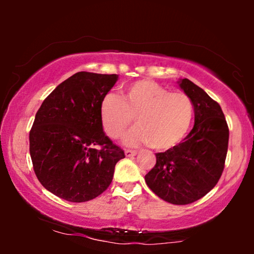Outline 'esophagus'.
<instances>
[{
  "label": "esophagus",
  "mask_w": 254,
  "mask_h": 254,
  "mask_svg": "<svg viewBox=\"0 0 254 254\" xmlns=\"http://www.w3.org/2000/svg\"><path fill=\"white\" fill-rule=\"evenodd\" d=\"M137 154V151H135V150H129V149H126V150H125V155L127 156V157H133V156H135Z\"/></svg>",
  "instance_id": "1"
}]
</instances>
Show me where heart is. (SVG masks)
<instances>
[{
    "instance_id": "heart-1",
    "label": "heart",
    "mask_w": 254,
    "mask_h": 254,
    "mask_svg": "<svg viewBox=\"0 0 254 254\" xmlns=\"http://www.w3.org/2000/svg\"><path fill=\"white\" fill-rule=\"evenodd\" d=\"M105 133L118 140L136 121L126 137L129 145L149 144L156 150L176 147L185 137L193 118V103L186 93L170 92L154 81L142 79L126 86L123 98L112 93L100 104Z\"/></svg>"
}]
</instances>
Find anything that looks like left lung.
<instances>
[{
	"label": "left lung",
	"instance_id": "left-lung-1",
	"mask_svg": "<svg viewBox=\"0 0 254 254\" xmlns=\"http://www.w3.org/2000/svg\"><path fill=\"white\" fill-rule=\"evenodd\" d=\"M194 107V127L183 142L156 154L144 179L156 195L173 204H189L214 189L224 170L229 127L220 104L190 79L179 82Z\"/></svg>",
	"mask_w": 254,
	"mask_h": 254
}]
</instances>
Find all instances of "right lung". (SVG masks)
Here are the masks:
<instances>
[{"label": "right lung", "mask_w": 254, "mask_h": 254, "mask_svg": "<svg viewBox=\"0 0 254 254\" xmlns=\"http://www.w3.org/2000/svg\"><path fill=\"white\" fill-rule=\"evenodd\" d=\"M118 75L79 71L41 104L30 130V155L38 180L70 202L105 192L125 152L103 131L100 104Z\"/></svg>", "instance_id": "right-lung-1"}]
</instances>
